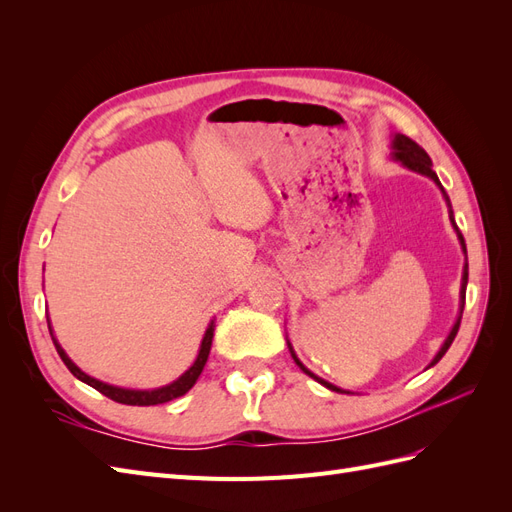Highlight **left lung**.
<instances>
[{"label":"left lung","mask_w":512,"mask_h":512,"mask_svg":"<svg viewBox=\"0 0 512 512\" xmlns=\"http://www.w3.org/2000/svg\"><path fill=\"white\" fill-rule=\"evenodd\" d=\"M393 160H397V162H401L404 166H408L410 170H414V173H421V175L433 179V183L438 185L442 196H444V200H446V205H448V218H451V224H453V228H455V232H457V237H459V243H461V250H463V254H466V241H463V235H461L457 224H455V215H453V209H451V200H448V194L444 192L438 175L431 170V158L427 156V151H425L423 147H418V145L412 141V138H408L406 134H395V136H393ZM466 260H468V258H466ZM466 286H468V262H466V267H463V277H461V309H459V318H457V322L453 324L451 333H448V337L444 339V344H442L440 352H438L436 356H433V361L429 363V367L436 365V363L442 359V356L446 354V350L451 348L453 339H455V335H457V331H459L461 314H463V303H466ZM288 348H290V354H292L294 363H297L309 378H314L316 382H320L322 386H327V389H331V391H335V393H350V391H342V389H339V386H335V384H331V382H327V380L318 378L316 374H312V371H309V369L297 359V354H294L290 342H288Z\"/></svg>","instance_id":"obj_1"}]
</instances>
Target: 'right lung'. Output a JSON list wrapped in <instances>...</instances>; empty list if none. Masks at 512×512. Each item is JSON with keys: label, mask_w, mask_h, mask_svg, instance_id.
Here are the masks:
<instances>
[{"label": "right lung", "mask_w": 512, "mask_h": 512, "mask_svg": "<svg viewBox=\"0 0 512 512\" xmlns=\"http://www.w3.org/2000/svg\"><path fill=\"white\" fill-rule=\"evenodd\" d=\"M46 320H49V318H46ZM213 329H215V324H213V320H211V324H209L207 331H205L203 342H200V350H198L196 361H194L192 367H190L188 371H185V374H181L175 382H170V384H166V386H160V389H153V391H134V389H121V386L106 384V382H100V380H96V378L87 376L85 371H81L79 367H76V365L72 363V359L64 352V348L59 346V342H57L55 335H53L51 322H49V331H51V337H53V344H55V348H57V352H59V356H61V361H64L66 367L70 369V374H72L74 378H79L81 382H85V384H89V386H94L96 391H100V393L106 395L108 399L117 401V404H126V406H156V404H166V401L177 399V397L188 393V391L192 389V386L196 384V380H198V376H200V371H203V367H205V363H207V359H209V350H211V342H213Z\"/></svg>", "instance_id": "1"}]
</instances>
